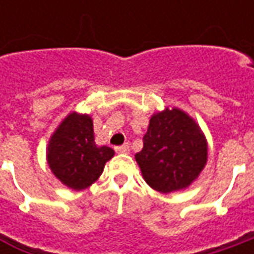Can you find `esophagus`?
<instances>
[{"label":"esophagus","instance_id":"34e87169","mask_svg":"<svg viewBox=\"0 0 254 254\" xmlns=\"http://www.w3.org/2000/svg\"><path fill=\"white\" fill-rule=\"evenodd\" d=\"M130 151V145L128 144H123L120 147H116V152H128Z\"/></svg>","mask_w":254,"mask_h":254}]
</instances>
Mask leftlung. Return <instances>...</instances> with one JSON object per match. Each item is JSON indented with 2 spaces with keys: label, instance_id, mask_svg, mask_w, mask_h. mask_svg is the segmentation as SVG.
I'll use <instances>...</instances> for the list:
<instances>
[{
  "label": "left lung",
  "instance_id": "1",
  "mask_svg": "<svg viewBox=\"0 0 254 254\" xmlns=\"http://www.w3.org/2000/svg\"><path fill=\"white\" fill-rule=\"evenodd\" d=\"M142 141L135 161L145 182L161 193L190 187L208 160V144L199 126L175 107L152 116Z\"/></svg>",
  "mask_w": 254,
  "mask_h": 254
}]
</instances>
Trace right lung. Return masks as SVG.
<instances>
[{
    "label": "right lung",
    "mask_w": 254,
    "mask_h": 254,
    "mask_svg": "<svg viewBox=\"0 0 254 254\" xmlns=\"http://www.w3.org/2000/svg\"><path fill=\"white\" fill-rule=\"evenodd\" d=\"M110 147L94 142L93 120L87 114L70 113L52 134L46 158L54 175L74 190H86L102 175L112 160Z\"/></svg>",
    "instance_id": "obj_1"
}]
</instances>
